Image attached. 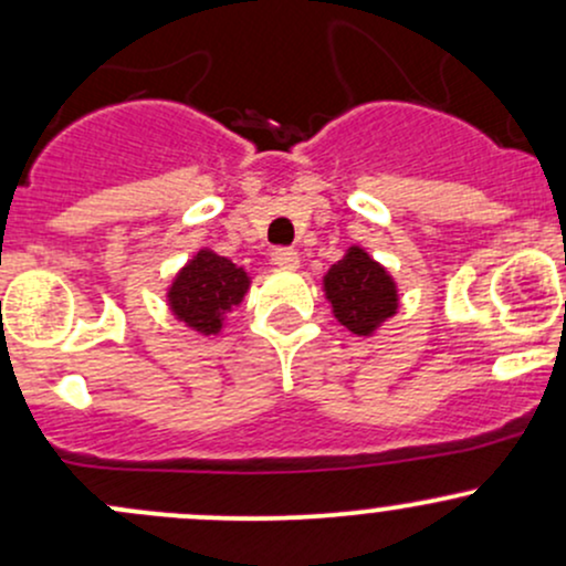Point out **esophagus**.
I'll use <instances>...</instances> for the list:
<instances>
[{
  "label": "esophagus",
  "instance_id": "esophagus-1",
  "mask_svg": "<svg viewBox=\"0 0 566 566\" xmlns=\"http://www.w3.org/2000/svg\"><path fill=\"white\" fill-rule=\"evenodd\" d=\"M271 263L279 265V269H297L301 258H297L293 247H276V250L271 252Z\"/></svg>",
  "mask_w": 566,
  "mask_h": 566
}]
</instances>
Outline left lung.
<instances>
[{
	"instance_id": "left-lung-1",
	"label": "left lung",
	"mask_w": 566,
	"mask_h": 566,
	"mask_svg": "<svg viewBox=\"0 0 566 566\" xmlns=\"http://www.w3.org/2000/svg\"><path fill=\"white\" fill-rule=\"evenodd\" d=\"M325 293L340 325L357 335L374 333L397 308L395 282L359 247H352L344 260L327 271Z\"/></svg>"
}]
</instances>
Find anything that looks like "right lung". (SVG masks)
Returning a JSON list of instances; mask_svg holds the SVG:
<instances>
[{"instance_id": "add662e5", "label": "right lung", "mask_w": 566, "mask_h": 566, "mask_svg": "<svg viewBox=\"0 0 566 566\" xmlns=\"http://www.w3.org/2000/svg\"><path fill=\"white\" fill-rule=\"evenodd\" d=\"M250 287V279L228 258L214 252H198L171 284V308L192 331L212 335Z\"/></svg>"}]
</instances>
